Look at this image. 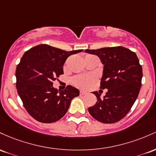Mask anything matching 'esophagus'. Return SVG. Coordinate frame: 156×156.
<instances>
[{
    "label": "esophagus",
    "instance_id": "34e87169",
    "mask_svg": "<svg viewBox=\"0 0 156 156\" xmlns=\"http://www.w3.org/2000/svg\"><path fill=\"white\" fill-rule=\"evenodd\" d=\"M86 93H87V91H86V90H80V95H84V94H85Z\"/></svg>",
    "mask_w": 156,
    "mask_h": 156
}]
</instances>
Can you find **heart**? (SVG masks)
<instances>
[{"mask_svg": "<svg viewBox=\"0 0 156 156\" xmlns=\"http://www.w3.org/2000/svg\"><path fill=\"white\" fill-rule=\"evenodd\" d=\"M95 80V77L93 75H80L72 79V83L76 86L80 87H87Z\"/></svg>", "mask_w": 156, "mask_h": 156, "instance_id": "heart-1", "label": "heart"}]
</instances>
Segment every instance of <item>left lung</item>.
<instances>
[{
    "mask_svg": "<svg viewBox=\"0 0 156 156\" xmlns=\"http://www.w3.org/2000/svg\"><path fill=\"white\" fill-rule=\"evenodd\" d=\"M97 55L103 66L101 89H108L104 97L97 91L94 106L88 108L95 119L105 124L119 122L130 111L141 86L142 68L135 52L122 46L106 47L85 51Z\"/></svg>",
    "mask_w": 156,
    "mask_h": 156,
    "instance_id": "8db88e82",
    "label": "left lung"
}]
</instances>
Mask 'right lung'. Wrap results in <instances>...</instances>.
Instances as JSON below:
<instances>
[{
	"label": "right lung",
	"mask_w": 156,
	"mask_h": 156,
	"mask_svg": "<svg viewBox=\"0 0 156 156\" xmlns=\"http://www.w3.org/2000/svg\"><path fill=\"white\" fill-rule=\"evenodd\" d=\"M82 51H66L41 44L23 55L15 72L16 87L26 110L34 119L43 123L57 122L65 116L71 100L80 95V90L71 85L58 90L52 82L63 73L66 59Z\"/></svg>",
	"instance_id": "obj_1"
}]
</instances>
